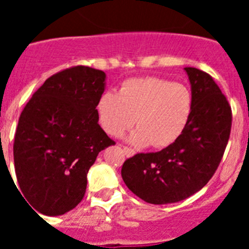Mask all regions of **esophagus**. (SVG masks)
<instances>
[{
    "label": "esophagus",
    "mask_w": 249,
    "mask_h": 249,
    "mask_svg": "<svg viewBox=\"0 0 249 249\" xmlns=\"http://www.w3.org/2000/svg\"><path fill=\"white\" fill-rule=\"evenodd\" d=\"M123 152H124V155H126L127 157H132V156H135V151L131 148H128V147H123Z\"/></svg>",
    "instance_id": "1"
}]
</instances>
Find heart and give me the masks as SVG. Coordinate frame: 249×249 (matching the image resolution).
<instances>
[{
	"label": "heart",
	"instance_id": "obj_1",
	"mask_svg": "<svg viewBox=\"0 0 249 249\" xmlns=\"http://www.w3.org/2000/svg\"><path fill=\"white\" fill-rule=\"evenodd\" d=\"M192 111V94L184 85L157 77L126 81L118 93L105 92L97 116L107 135L120 137L133 124L128 141L136 147L172 144L182 135Z\"/></svg>",
	"mask_w": 249,
	"mask_h": 249
}]
</instances>
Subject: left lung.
<instances>
[{
	"mask_svg": "<svg viewBox=\"0 0 249 249\" xmlns=\"http://www.w3.org/2000/svg\"><path fill=\"white\" fill-rule=\"evenodd\" d=\"M192 111L182 135L160 152L138 153L123 163V182L152 204L183 201L208 183L218 167L232 126L227 98L212 77L186 67Z\"/></svg>",
	"mask_w": 249,
	"mask_h": 249,
	"instance_id": "1",
	"label": "left lung"
}]
</instances>
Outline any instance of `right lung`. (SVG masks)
Returning a JSON list of instances; mask_svg holds the SVG:
<instances>
[{
    "label": "right lung",
    "mask_w": 249,
    "mask_h": 249,
    "mask_svg": "<svg viewBox=\"0 0 249 249\" xmlns=\"http://www.w3.org/2000/svg\"><path fill=\"white\" fill-rule=\"evenodd\" d=\"M106 73L76 66L51 76L22 111L13 143L22 196L45 215H61L82 201L87 173L114 142L98 124Z\"/></svg>",
    "instance_id": "1"
}]
</instances>
